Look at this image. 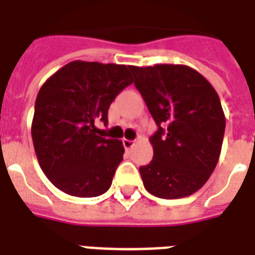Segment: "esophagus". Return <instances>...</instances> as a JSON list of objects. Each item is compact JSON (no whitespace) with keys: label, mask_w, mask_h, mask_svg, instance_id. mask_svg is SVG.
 <instances>
[{"label":"esophagus","mask_w":255,"mask_h":255,"mask_svg":"<svg viewBox=\"0 0 255 255\" xmlns=\"http://www.w3.org/2000/svg\"><path fill=\"white\" fill-rule=\"evenodd\" d=\"M133 144H135V141L133 140H128V139H123V145L124 148L127 149V151H129L132 147H133Z\"/></svg>","instance_id":"1"}]
</instances>
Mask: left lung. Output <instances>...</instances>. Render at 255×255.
I'll return each mask as SVG.
<instances>
[{
    "label": "left lung",
    "mask_w": 255,
    "mask_h": 255,
    "mask_svg": "<svg viewBox=\"0 0 255 255\" xmlns=\"http://www.w3.org/2000/svg\"><path fill=\"white\" fill-rule=\"evenodd\" d=\"M135 86L159 129L153 159L140 167L145 189L160 198L186 197L204 186L221 153L225 115L218 94L192 67L131 66Z\"/></svg>",
    "instance_id": "1"
}]
</instances>
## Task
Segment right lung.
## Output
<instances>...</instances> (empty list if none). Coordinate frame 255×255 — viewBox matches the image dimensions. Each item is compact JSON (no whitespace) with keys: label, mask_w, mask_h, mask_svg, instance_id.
I'll return each instance as SVG.
<instances>
[{"label":"right lung","mask_w":255,"mask_h":255,"mask_svg":"<svg viewBox=\"0 0 255 255\" xmlns=\"http://www.w3.org/2000/svg\"><path fill=\"white\" fill-rule=\"evenodd\" d=\"M129 66L74 61L43 83L31 137L38 163L58 189L75 197L106 193L123 160V143L99 135L108 108L132 83Z\"/></svg>","instance_id":"1"}]
</instances>
